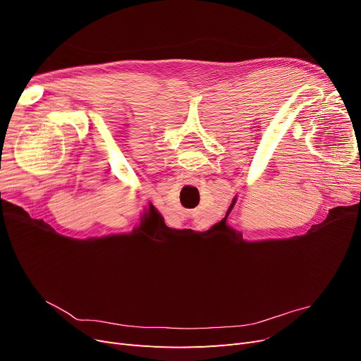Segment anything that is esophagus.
<instances>
[{
  "label": "esophagus",
  "mask_w": 361,
  "mask_h": 361,
  "mask_svg": "<svg viewBox=\"0 0 361 361\" xmlns=\"http://www.w3.org/2000/svg\"><path fill=\"white\" fill-rule=\"evenodd\" d=\"M185 182H195V176H194V173H188V174H185Z\"/></svg>",
  "instance_id": "34e87169"
}]
</instances>
